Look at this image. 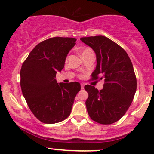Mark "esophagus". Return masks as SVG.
I'll use <instances>...</instances> for the list:
<instances>
[{
	"mask_svg": "<svg viewBox=\"0 0 154 154\" xmlns=\"http://www.w3.org/2000/svg\"><path fill=\"white\" fill-rule=\"evenodd\" d=\"M84 87H85V84H84V83H81V88H82V89H83V88H84Z\"/></svg>",
	"mask_w": 154,
	"mask_h": 154,
	"instance_id": "1",
	"label": "esophagus"
}]
</instances>
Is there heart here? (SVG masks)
<instances>
[{"label": "heart", "mask_w": 154, "mask_h": 154, "mask_svg": "<svg viewBox=\"0 0 154 154\" xmlns=\"http://www.w3.org/2000/svg\"><path fill=\"white\" fill-rule=\"evenodd\" d=\"M92 52H93V51L91 48L85 47V48H84L82 49V56H85V55H86V54H90V53H92Z\"/></svg>", "instance_id": "obj_1"}]
</instances>
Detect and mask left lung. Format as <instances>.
I'll return each instance as SVG.
<instances>
[{"label":"left lung","instance_id":"8db88e82","mask_svg":"<svg viewBox=\"0 0 154 154\" xmlns=\"http://www.w3.org/2000/svg\"><path fill=\"white\" fill-rule=\"evenodd\" d=\"M96 54L97 65L92 79H103V88L98 91L90 85L85 89V104L93 121L111 125L121 119L131 105L137 89V79L131 60L120 45L105 36L81 38Z\"/></svg>","mask_w":154,"mask_h":154}]
</instances>
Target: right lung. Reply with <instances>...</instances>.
Listing matches in <instances>:
<instances>
[{
    "label": "right lung",
    "instance_id": "right-lung-1",
    "mask_svg": "<svg viewBox=\"0 0 154 154\" xmlns=\"http://www.w3.org/2000/svg\"><path fill=\"white\" fill-rule=\"evenodd\" d=\"M77 39L54 37L42 41L22 63L20 85L26 103L37 119L45 124L66 119L72 111L77 82L58 83L56 75L64 66L66 57Z\"/></svg>",
    "mask_w": 154,
    "mask_h": 154
}]
</instances>
